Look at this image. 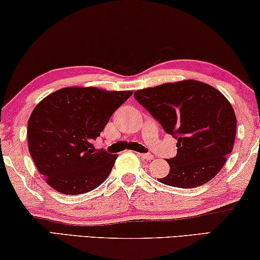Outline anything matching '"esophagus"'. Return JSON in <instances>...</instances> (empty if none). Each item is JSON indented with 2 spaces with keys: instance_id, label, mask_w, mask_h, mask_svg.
I'll use <instances>...</instances> for the list:
<instances>
[{
  "instance_id": "obj_1",
  "label": "esophagus",
  "mask_w": 260,
  "mask_h": 260,
  "mask_svg": "<svg viewBox=\"0 0 260 260\" xmlns=\"http://www.w3.org/2000/svg\"><path fill=\"white\" fill-rule=\"evenodd\" d=\"M138 156L141 158H145V160H152L153 155L149 153H138Z\"/></svg>"
}]
</instances>
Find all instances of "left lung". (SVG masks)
Here are the masks:
<instances>
[{
	"label": "left lung",
	"instance_id": "obj_1",
	"mask_svg": "<svg viewBox=\"0 0 260 260\" xmlns=\"http://www.w3.org/2000/svg\"><path fill=\"white\" fill-rule=\"evenodd\" d=\"M137 102L177 140L168 175L157 179L176 188H195L217 175L232 152L236 115L225 96L197 80L162 84L134 92Z\"/></svg>",
	"mask_w": 260,
	"mask_h": 260
}]
</instances>
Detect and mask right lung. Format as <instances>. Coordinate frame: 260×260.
<instances>
[{
  "mask_svg": "<svg viewBox=\"0 0 260 260\" xmlns=\"http://www.w3.org/2000/svg\"><path fill=\"white\" fill-rule=\"evenodd\" d=\"M132 93L65 87L35 107L28 121L29 153L50 187L79 195L107 179L118 155L95 150L93 141Z\"/></svg>",
  "mask_w": 260,
  "mask_h": 260,
  "instance_id": "add662e5",
  "label": "right lung"
}]
</instances>
